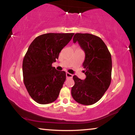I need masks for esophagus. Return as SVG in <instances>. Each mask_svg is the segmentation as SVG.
Instances as JSON below:
<instances>
[{"mask_svg":"<svg viewBox=\"0 0 135 135\" xmlns=\"http://www.w3.org/2000/svg\"><path fill=\"white\" fill-rule=\"evenodd\" d=\"M66 77H67V78H68V77H69V78H72L73 74H70V73H66Z\"/></svg>","mask_w":135,"mask_h":135,"instance_id":"obj_1","label":"esophagus"}]
</instances>
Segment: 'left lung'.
Wrapping results in <instances>:
<instances>
[{"label":"left lung","mask_w":135,"mask_h":135,"mask_svg":"<svg viewBox=\"0 0 135 135\" xmlns=\"http://www.w3.org/2000/svg\"><path fill=\"white\" fill-rule=\"evenodd\" d=\"M78 42L85 53L83 67L86 79L73 76L71 95L79 104L90 105L97 102L111 83L112 59L108 47L101 38L89 33H76L73 42Z\"/></svg>","instance_id":"8db88e82"}]
</instances>
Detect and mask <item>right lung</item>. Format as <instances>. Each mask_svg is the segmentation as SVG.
Returning <instances> with one entry per match:
<instances>
[{
  "label": "right lung",
  "mask_w": 135,
  "mask_h": 135,
  "mask_svg": "<svg viewBox=\"0 0 135 135\" xmlns=\"http://www.w3.org/2000/svg\"><path fill=\"white\" fill-rule=\"evenodd\" d=\"M74 33H47L29 46L22 62L24 83L34 100L40 104L54 102L66 79V73L52 66Z\"/></svg>",
  "instance_id": "right-lung-1"
}]
</instances>
